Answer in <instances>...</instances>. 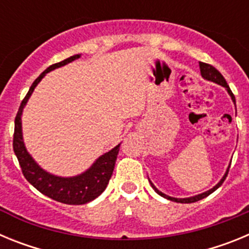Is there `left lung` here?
Instances as JSON below:
<instances>
[{
	"label": "left lung",
	"instance_id": "8db88e82",
	"mask_svg": "<svg viewBox=\"0 0 249 249\" xmlns=\"http://www.w3.org/2000/svg\"><path fill=\"white\" fill-rule=\"evenodd\" d=\"M199 70H201V74H202V77H203V78H206V80H208V81H212V82H214V83H218V85L226 87V89H227V91H228V93H230L231 97H232L233 102L236 103V98H234V94L232 93V91H231V89H230V86L227 85V82H226V80H224V77L222 76L221 72H219L218 70H215L213 66L208 65V63H204V62H199ZM228 171H230V168L227 169V172H226V175L223 176V178H222L221 181H219V183L215 184L212 190L207 191V192L202 193V195L195 196V197H190V198H173V197H169V196L164 195V193H162L160 191H158L157 188L153 186V183H151V186H152V188H153V190H155L156 192L158 193V195L162 196V197H164V198L169 199V201L177 202V203H193V202H197V201H199V199H203L204 197H207V196H210L212 192H214V191L217 190L218 187H221V184L223 183L224 179H226V177H227Z\"/></svg>",
	"mask_w": 249,
	"mask_h": 249
}]
</instances>
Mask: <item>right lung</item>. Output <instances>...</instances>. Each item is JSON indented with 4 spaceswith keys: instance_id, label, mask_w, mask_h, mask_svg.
Instances as JSON below:
<instances>
[{
    "instance_id": "right-lung-1",
    "label": "right lung",
    "mask_w": 249,
    "mask_h": 249,
    "mask_svg": "<svg viewBox=\"0 0 249 249\" xmlns=\"http://www.w3.org/2000/svg\"><path fill=\"white\" fill-rule=\"evenodd\" d=\"M77 58H80V54H74L70 58L63 59L61 62L54 63L37 77L30 87V91L27 92L26 97L22 100L16 118H15V133H13V151H15L17 160H18L22 173H23L26 179L42 195L65 204L89 203V202L93 201L94 198H97L98 196L106 190L112 172H113L114 163H116L118 151H120V144L103 156H101L92 164L91 168L87 169L82 175L71 178L57 177V176L50 175L46 171H43L26 151L25 143L22 140L21 114L22 109L34 92L35 87L45 77V74L54 70V68L67 65V63L72 62Z\"/></svg>"
}]
</instances>
